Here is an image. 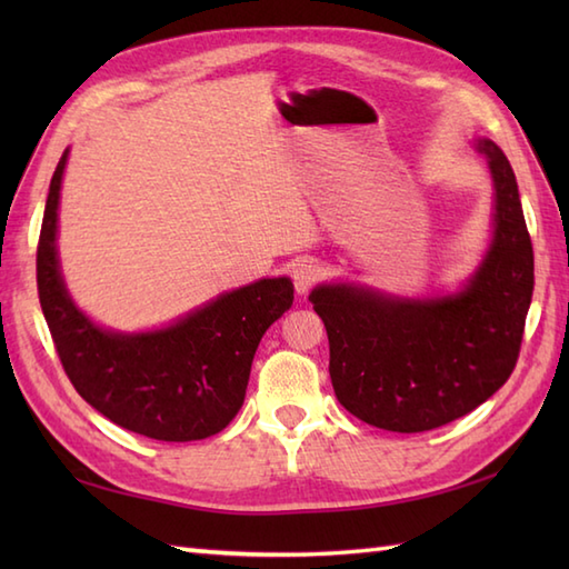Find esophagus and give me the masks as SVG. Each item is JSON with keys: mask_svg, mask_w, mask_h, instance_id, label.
<instances>
[{"mask_svg": "<svg viewBox=\"0 0 569 569\" xmlns=\"http://www.w3.org/2000/svg\"><path fill=\"white\" fill-rule=\"evenodd\" d=\"M318 276H320V266L312 261V259H296L293 266H291L293 286H296V291L300 296L310 291L312 283L318 281Z\"/></svg>", "mask_w": 569, "mask_h": 569, "instance_id": "esophagus-1", "label": "esophagus"}]
</instances>
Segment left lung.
I'll return each instance as SVG.
<instances>
[{
    "mask_svg": "<svg viewBox=\"0 0 569 569\" xmlns=\"http://www.w3.org/2000/svg\"><path fill=\"white\" fill-rule=\"evenodd\" d=\"M493 183L491 241L462 288L398 298L320 283L310 303L330 340V379L349 413L373 428L422 432L467 416L511 377L533 298V244L513 168L477 139Z\"/></svg>",
    "mask_w": 569,
    "mask_h": 569,
    "instance_id": "8db88e82",
    "label": "left lung"
}]
</instances>
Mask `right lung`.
Returning <instances> with one entry per match:
<instances>
[{"mask_svg": "<svg viewBox=\"0 0 569 569\" xmlns=\"http://www.w3.org/2000/svg\"><path fill=\"white\" fill-rule=\"evenodd\" d=\"M66 163L68 149L48 188L36 281L68 379L104 418L153 440L190 442L224 430L244 403L263 332L293 306L291 278L241 286L159 330L100 328L76 306L60 273L56 237Z\"/></svg>", "mask_w": 569, "mask_h": 569, "instance_id": "obj_1", "label": "right lung"}]
</instances>
